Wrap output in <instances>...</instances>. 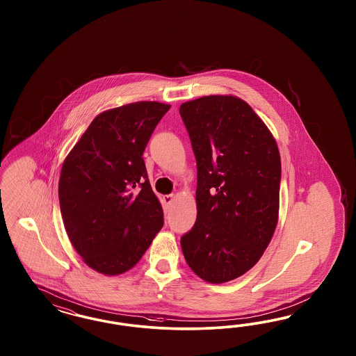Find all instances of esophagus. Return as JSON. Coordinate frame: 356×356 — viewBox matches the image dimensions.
<instances>
[{"label": "esophagus", "mask_w": 356, "mask_h": 356, "mask_svg": "<svg viewBox=\"0 0 356 356\" xmlns=\"http://www.w3.org/2000/svg\"><path fill=\"white\" fill-rule=\"evenodd\" d=\"M173 198H175V194H165V195H163V202L165 205H170L172 202Z\"/></svg>", "instance_id": "esophagus-1"}]
</instances>
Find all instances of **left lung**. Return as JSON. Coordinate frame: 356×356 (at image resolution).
Here are the masks:
<instances>
[{"mask_svg":"<svg viewBox=\"0 0 356 356\" xmlns=\"http://www.w3.org/2000/svg\"><path fill=\"white\" fill-rule=\"evenodd\" d=\"M180 115L197 161V220L181 237L184 257L201 280L226 283L259 262L277 228L278 145L234 95L185 102Z\"/></svg>","mask_w":356,"mask_h":356,"instance_id":"1","label":"left lung"}]
</instances>
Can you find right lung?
Returning a JSON list of instances; mask_svg holds the SVG:
<instances>
[{"mask_svg": "<svg viewBox=\"0 0 356 356\" xmlns=\"http://www.w3.org/2000/svg\"><path fill=\"white\" fill-rule=\"evenodd\" d=\"M170 104L136 102L99 113L63 163L58 200L72 245L108 277L131 269L162 229L142 154Z\"/></svg>", "mask_w": 356, "mask_h": 356, "instance_id": "right-lung-1", "label": "right lung"}]
</instances>
